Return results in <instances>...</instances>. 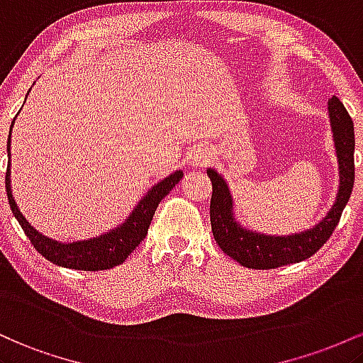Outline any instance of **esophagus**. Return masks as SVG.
Returning a JSON list of instances; mask_svg holds the SVG:
<instances>
[{"label":"esophagus","mask_w":363,"mask_h":363,"mask_svg":"<svg viewBox=\"0 0 363 363\" xmlns=\"http://www.w3.org/2000/svg\"><path fill=\"white\" fill-rule=\"evenodd\" d=\"M213 160V154H211L209 149H195L192 154H190L189 157V162L194 166V168H203V166H207Z\"/></svg>","instance_id":"34e87169"}]
</instances>
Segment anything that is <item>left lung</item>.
<instances>
[{
  "label": "left lung",
  "mask_w": 363,
  "mask_h": 363,
  "mask_svg": "<svg viewBox=\"0 0 363 363\" xmlns=\"http://www.w3.org/2000/svg\"><path fill=\"white\" fill-rule=\"evenodd\" d=\"M329 120H331L333 138L340 168V189L336 201L329 213L319 225L302 233L276 236L264 235L257 231L247 230L235 219L233 197L225 178L218 171L209 168L211 182H213V195H211V226L219 248L250 269H274V267L295 264L300 260L312 257L333 235L340 223L341 213L350 201V195L355 182V133L353 121L343 103L333 96L328 103Z\"/></svg>",
  "instance_id": "1"
}]
</instances>
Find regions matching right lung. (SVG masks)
<instances>
[{
	"label": "right lung",
	"instance_id": "right-lung-1",
	"mask_svg": "<svg viewBox=\"0 0 363 363\" xmlns=\"http://www.w3.org/2000/svg\"><path fill=\"white\" fill-rule=\"evenodd\" d=\"M13 123L15 120L11 121V127H13ZM10 137H8L6 142L8 156H10ZM182 177L183 171H174V173H171L168 178H164V180H161L157 185H154L152 189L140 199V202L137 203L135 209H133L128 218L125 219L123 225L108 231V233L96 236V238H89L82 240V242L72 243L56 242V240L48 238V236L39 233V231L27 221L26 216L20 213L17 202H15L13 195H11L10 164H8L6 168L5 185L11 213L17 218L22 230L26 231V235L32 242V245L35 247V250H38L43 257L51 260L56 266L70 267V269L77 271H104L123 264L125 259H127L138 247V243L145 238L157 206H160L162 199L171 192V189L182 180Z\"/></svg>",
	"mask_w": 363,
	"mask_h": 363
}]
</instances>
